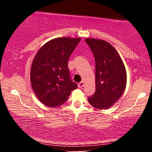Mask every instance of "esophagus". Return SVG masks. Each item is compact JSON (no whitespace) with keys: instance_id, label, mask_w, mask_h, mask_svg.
Here are the masks:
<instances>
[{"instance_id":"esophagus-1","label":"esophagus","mask_w":152,"mask_h":152,"mask_svg":"<svg viewBox=\"0 0 152 152\" xmlns=\"http://www.w3.org/2000/svg\"><path fill=\"white\" fill-rule=\"evenodd\" d=\"M83 86H84V82L83 81H81L80 83H78V86L79 87V88H82Z\"/></svg>"}]
</instances>
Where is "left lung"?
<instances>
[{
    "label": "left lung",
    "instance_id": "left-lung-1",
    "mask_svg": "<svg viewBox=\"0 0 152 152\" xmlns=\"http://www.w3.org/2000/svg\"><path fill=\"white\" fill-rule=\"evenodd\" d=\"M96 64V91L88 97L96 109H108L121 96L126 88V72L116 49L103 40L87 38Z\"/></svg>",
    "mask_w": 152,
    "mask_h": 152
}]
</instances>
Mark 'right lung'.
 I'll list each match as a JSON object with an SVG mask.
<instances>
[{"label":"right lung","mask_w":152,"mask_h":152,"mask_svg":"<svg viewBox=\"0 0 152 152\" xmlns=\"http://www.w3.org/2000/svg\"><path fill=\"white\" fill-rule=\"evenodd\" d=\"M80 40L55 38L36 53L31 66V86L40 102L46 106L62 105L71 92L77 88V83L71 78L68 62Z\"/></svg>","instance_id":"add662e5"}]
</instances>
